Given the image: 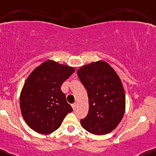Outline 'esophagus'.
<instances>
[{
	"label": "esophagus",
	"mask_w": 156,
	"mask_h": 156,
	"mask_svg": "<svg viewBox=\"0 0 156 156\" xmlns=\"http://www.w3.org/2000/svg\"><path fill=\"white\" fill-rule=\"evenodd\" d=\"M72 107H73V110H75V109H76V103H74V104H72Z\"/></svg>",
	"instance_id": "1"
}]
</instances>
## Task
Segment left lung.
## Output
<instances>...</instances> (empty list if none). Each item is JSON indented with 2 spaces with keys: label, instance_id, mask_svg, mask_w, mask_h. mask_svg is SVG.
<instances>
[{
  "label": "left lung",
  "instance_id": "obj_1",
  "mask_svg": "<svg viewBox=\"0 0 156 156\" xmlns=\"http://www.w3.org/2000/svg\"><path fill=\"white\" fill-rule=\"evenodd\" d=\"M80 81L87 90L89 109L81 126L89 132L103 135L113 131L126 110V94L121 80L113 67L104 61L81 67Z\"/></svg>",
  "mask_w": 156,
  "mask_h": 156
}]
</instances>
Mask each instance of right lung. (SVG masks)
Wrapping results in <instances>:
<instances>
[{
	"label": "right lung",
	"mask_w": 156,
	"mask_h": 156,
	"mask_svg": "<svg viewBox=\"0 0 156 156\" xmlns=\"http://www.w3.org/2000/svg\"><path fill=\"white\" fill-rule=\"evenodd\" d=\"M74 71L73 67L49 60L28 76L21 91L20 108L32 130L51 134L61 126L67 114L73 111L61 86Z\"/></svg>",
	"instance_id": "right-lung-1"
}]
</instances>
